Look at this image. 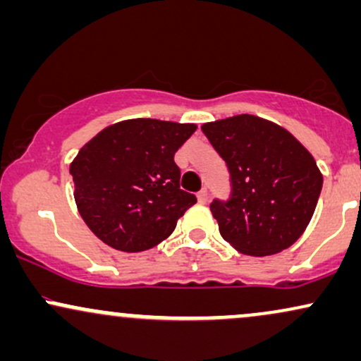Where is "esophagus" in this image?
<instances>
[{
	"label": "esophagus",
	"mask_w": 361,
	"mask_h": 361,
	"mask_svg": "<svg viewBox=\"0 0 361 361\" xmlns=\"http://www.w3.org/2000/svg\"><path fill=\"white\" fill-rule=\"evenodd\" d=\"M197 198H198V202H200V204H207V202H209V193H207V190L204 188V190H200V192H198V195H197Z\"/></svg>",
	"instance_id": "esophagus-1"
}]
</instances>
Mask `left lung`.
<instances>
[{
	"instance_id": "8db88e82",
	"label": "left lung",
	"mask_w": 361,
	"mask_h": 361,
	"mask_svg": "<svg viewBox=\"0 0 361 361\" xmlns=\"http://www.w3.org/2000/svg\"><path fill=\"white\" fill-rule=\"evenodd\" d=\"M202 130L227 163L229 202L210 212L221 235L247 256L287 250L307 229L322 188L316 159L287 128L256 115L207 122Z\"/></svg>"
}]
</instances>
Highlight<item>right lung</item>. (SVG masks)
<instances>
[{"label":"right lung","instance_id":"add662e5","mask_svg":"<svg viewBox=\"0 0 361 361\" xmlns=\"http://www.w3.org/2000/svg\"><path fill=\"white\" fill-rule=\"evenodd\" d=\"M195 130V123L130 118L88 140L69 173L78 212L91 233L126 252L151 250L169 238L197 204L180 188L175 163V152Z\"/></svg>","mask_w":361,"mask_h":361}]
</instances>
